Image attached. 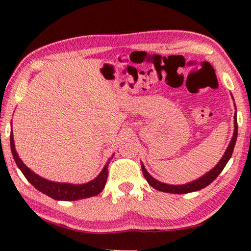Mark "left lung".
<instances>
[{"label": "left lung", "instance_id": "8db88e82", "mask_svg": "<svg viewBox=\"0 0 251 251\" xmlns=\"http://www.w3.org/2000/svg\"><path fill=\"white\" fill-rule=\"evenodd\" d=\"M235 130H233V136L231 138L230 143L227 147L226 151H225L224 156L222 157V159L218 161V164L211 169V171L208 172L205 175L199 177L198 179L190 181L188 184L185 185H168L165 184V182L158 181L155 179L154 177H151L150 175V173L146 171L145 166H144L142 163V171H143V175L146 178V180L148 184H150L151 187H154L155 189L159 190V192H164V193H169V194H187V193H193V192H197V190H201L202 188H205L208 185H210L212 181H214L220 173L223 172V169L226 166L228 160L230 159V157L232 155L233 151V147H235V144L237 141V135H238V126H237V115L235 114Z\"/></svg>", "mask_w": 251, "mask_h": 251}]
</instances>
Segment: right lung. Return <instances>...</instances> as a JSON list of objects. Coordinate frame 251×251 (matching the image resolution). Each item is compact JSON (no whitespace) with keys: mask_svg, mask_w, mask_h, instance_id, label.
I'll return each instance as SVG.
<instances>
[{"mask_svg":"<svg viewBox=\"0 0 251 251\" xmlns=\"http://www.w3.org/2000/svg\"><path fill=\"white\" fill-rule=\"evenodd\" d=\"M10 144H11V151H12V155H13V158L15 160L16 165H18V167L21 169V172L23 173L25 178H26V179L31 182V184L35 187L37 190H40L41 193L48 195L49 197L55 199V201H78V199L96 196V195H99L101 190L104 189L106 181H107L108 164L110 159L106 163L104 168L101 169L100 175L97 176L95 179L88 181L86 184L74 185V184H66V182H55V181L45 179V178H42L41 176L37 175V174L33 173L31 169L25 166L23 161L20 159L18 152H16L13 133H12V131L10 135Z\"/></svg>","mask_w":251,"mask_h":251,"instance_id":"obj_1","label":"right lung"}]
</instances>
